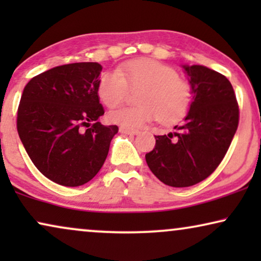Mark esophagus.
<instances>
[{
  "instance_id": "esophagus-1",
  "label": "esophagus",
  "mask_w": 261,
  "mask_h": 261,
  "mask_svg": "<svg viewBox=\"0 0 261 261\" xmlns=\"http://www.w3.org/2000/svg\"><path fill=\"white\" fill-rule=\"evenodd\" d=\"M120 132L123 134H127V135H137L139 134V130L138 129H134V128H129V127H120Z\"/></svg>"
}]
</instances>
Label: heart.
<instances>
[{
	"instance_id": "b5f03b06",
	"label": "heart",
	"mask_w": 261,
	"mask_h": 261,
	"mask_svg": "<svg viewBox=\"0 0 261 261\" xmlns=\"http://www.w3.org/2000/svg\"><path fill=\"white\" fill-rule=\"evenodd\" d=\"M130 89H141L135 107H121L109 114V119L121 126L137 128L152 121L169 124L187 115L192 102L190 84L173 67L154 59H137L117 71L103 72L98 80L97 95L103 105L115 108Z\"/></svg>"
}]
</instances>
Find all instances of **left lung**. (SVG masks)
I'll use <instances>...</instances> for the list:
<instances>
[{
  "instance_id": "1",
  "label": "left lung",
  "mask_w": 261,
  "mask_h": 261,
  "mask_svg": "<svg viewBox=\"0 0 261 261\" xmlns=\"http://www.w3.org/2000/svg\"><path fill=\"white\" fill-rule=\"evenodd\" d=\"M192 90L189 113L177 129L155 135L146 163L153 174L173 188L204 180L222 162L239 124V106L230 82L203 65H183Z\"/></svg>"
}]
</instances>
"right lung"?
I'll return each instance as SVG.
<instances>
[{
  "label": "right lung",
  "instance_id": "right-lung-1",
  "mask_svg": "<svg viewBox=\"0 0 261 261\" xmlns=\"http://www.w3.org/2000/svg\"><path fill=\"white\" fill-rule=\"evenodd\" d=\"M101 71L91 62L56 66L32 78L21 96L16 124L21 142L35 167L64 187L91 180L119 132L97 121L105 114L97 95Z\"/></svg>",
  "mask_w": 261,
  "mask_h": 261
}]
</instances>
